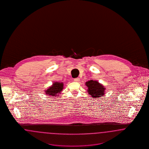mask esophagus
<instances>
[{
	"label": "esophagus",
	"mask_w": 149,
	"mask_h": 149,
	"mask_svg": "<svg viewBox=\"0 0 149 149\" xmlns=\"http://www.w3.org/2000/svg\"><path fill=\"white\" fill-rule=\"evenodd\" d=\"M79 80H80V79H79V78H75V79H74V81H76V82H78V81H79Z\"/></svg>",
	"instance_id": "esophagus-1"
}]
</instances>
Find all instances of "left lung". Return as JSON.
I'll return each instance as SVG.
<instances>
[{"label": "left lung", "instance_id": "obj_1", "mask_svg": "<svg viewBox=\"0 0 149 149\" xmlns=\"http://www.w3.org/2000/svg\"><path fill=\"white\" fill-rule=\"evenodd\" d=\"M88 87V92L93 98H99L104 95L105 88L98 81L90 80L86 82Z\"/></svg>", "mask_w": 149, "mask_h": 149}]
</instances>
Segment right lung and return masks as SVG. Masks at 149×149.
Instances as JSON below:
<instances>
[{
  "label": "right lung",
  "mask_w": 149,
  "mask_h": 149,
  "mask_svg": "<svg viewBox=\"0 0 149 149\" xmlns=\"http://www.w3.org/2000/svg\"><path fill=\"white\" fill-rule=\"evenodd\" d=\"M64 84L63 83L55 82L53 83V85L49 88L45 92L46 94H49L51 96H56L58 93L61 92L63 89Z\"/></svg>",
  "instance_id": "obj_1"
}]
</instances>
